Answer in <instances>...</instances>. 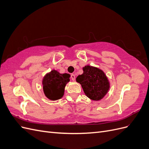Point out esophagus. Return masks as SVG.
<instances>
[{"label": "esophagus", "instance_id": "1", "mask_svg": "<svg viewBox=\"0 0 149 149\" xmlns=\"http://www.w3.org/2000/svg\"><path fill=\"white\" fill-rule=\"evenodd\" d=\"M71 78L73 81L75 80V75L74 74H71Z\"/></svg>", "mask_w": 149, "mask_h": 149}]
</instances>
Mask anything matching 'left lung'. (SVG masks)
Listing matches in <instances>:
<instances>
[{
	"mask_svg": "<svg viewBox=\"0 0 149 149\" xmlns=\"http://www.w3.org/2000/svg\"><path fill=\"white\" fill-rule=\"evenodd\" d=\"M83 73L76 78L81 85L87 97L94 101H100L106 96L110 84L104 71L98 68L89 65L83 68Z\"/></svg>",
	"mask_w": 149,
	"mask_h": 149,
	"instance_id": "obj_1",
	"label": "left lung"
}]
</instances>
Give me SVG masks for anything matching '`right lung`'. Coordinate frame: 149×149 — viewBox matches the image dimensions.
<instances>
[{
  "mask_svg": "<svg viewBox=\"0 0 149 149\" xmlns=\"http://www.w3.org/2000/svg\"><path fill=\"white\" fill-rule=\"evenodd\" d=\"M69 74H61L53 70L44 76L42 81L43 92L45 96L52 101L58 100L64 95L66 84L70 81Z\"/></svg>",
  "mask_w": 149,
  "mask_h": 149,
  "instance_id": "1",
  "label": "right lung"
}]
</instances>
